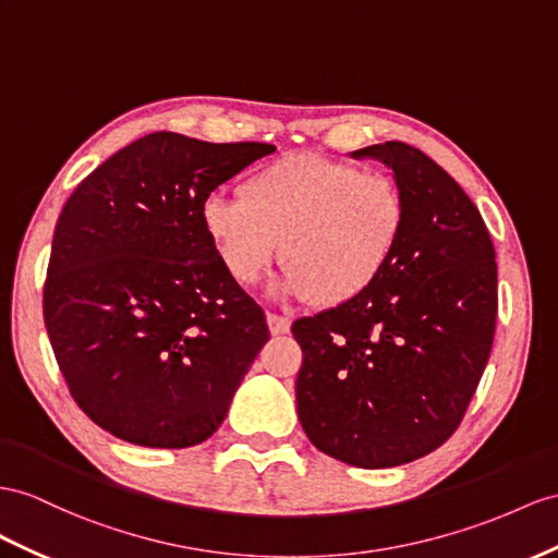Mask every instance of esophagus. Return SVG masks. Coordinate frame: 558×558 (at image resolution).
<instances>
[{"label":"esophagus","mask_w":558,"mask_h":558,"mask_svg":"<svg viewBox=\"0 0 558 558\" xmlns=\"http://www.w3.org/2000/svg\"><path fill=\"white\" fill-rule=\"evenodd\" d=\"M266 323H268L270 335L290 332V325H292V320L288 316H278V313H266Z\"/></svg>","instance_id":"esophagus-1"}]
</instances>
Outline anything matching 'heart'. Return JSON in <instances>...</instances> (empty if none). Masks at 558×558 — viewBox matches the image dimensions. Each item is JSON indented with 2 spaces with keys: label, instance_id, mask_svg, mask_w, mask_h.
<instances>
[{
  "label": "heart",
  "instance_id": "heart-1",
  "mask_svg": "<svg viewBox=\"0 0 558 558\" xmlns=\"http://www.w3.org/2000/svg\"><path fill=\"white\" fill-rule=\"evenodd\" d=\"M405 197L384 174L296 153L256 171L242 197L209 195L203 226L228 276L250 284L282 247V294L339 306L361 296L393 259Z\"/></svg>",
  "mask_w": 558,
  "mask_h": 558
}]
</instances>
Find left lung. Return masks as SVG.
Listing matches in <instances>:
<instances>
[{
	"label": "left lung",
	"instance_id": "1",
	"mask_svg": "<svg viewBox=\"0 0 558 558\" xmlns=\"http://www.w3.org/2000/svg\"><path fill=\"white\" fill-rule=\"evenodd\" d=\"M351 157L393 171L405 228L361 296L294 320L296 412L320 452L389 469L436 450L462 422L493 347L497 264L476 205L432 157L401 141Z\"/></svg>",
	"mask_w": 558,
	"mask_h": 558
}]
</instances>
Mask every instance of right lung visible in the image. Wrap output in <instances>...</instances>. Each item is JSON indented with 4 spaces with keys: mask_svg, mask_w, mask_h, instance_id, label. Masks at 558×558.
<instances>
[{
    "mask_svg": "<svg viewBox=\"0 0 558 558\" xmlns=\"http://www.w3.org/2000/svg\"><path fill=\"white\" fill-rule=\"evenodd\" d=\"M268 143L155 132L84 179L51 242L45 323L77 405L143 448L207 440L268 341L203 226L205 199Z\"/></svg>",
    "mask_w": 558,
    "mask_h": 558,
    "instance_id": "1",
    "label": "right lung"
}]
</instances>
